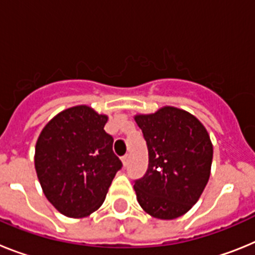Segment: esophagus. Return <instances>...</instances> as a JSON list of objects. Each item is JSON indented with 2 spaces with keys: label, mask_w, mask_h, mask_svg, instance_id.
<instances>
[{
  "label": "esophagus",
  "mask_w": 255,
  "mask_h": 255,
  "mask_svg": "<svg viewBox=\"0 0 255 255\" xmlns=\"http://www.w3.org/2000/svg\"><path fill=\"white\" fill-rule=\"evenodd\" d=\"M121 161H123L124 166H128V163H129V154L124 155L123 158H121Z\"/></svg>",
  "instance_id": "esophagus-1"
}]
</instances>
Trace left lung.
Returning <instances> with one entry per match:
<instances>
[{
	"label": "left lung",
	"instance_id": "obj_1",
	"mask_svg": "<svg viewBox=\"0 0 255 255\" xmlns=\"http://www.w3.org/2000/svg\"><path fill=\"white\" fill-rule=\"evenodd\" d=\"M148 147V170L135 180L141 208L154 218L185 215L203 193L211 175L213 145L194 115L164 106L149 115H135Z\"/></svg>",
	"mask_w": 255,
	"mask_h": 255
}]
</instances>
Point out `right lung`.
I'll use <instances>...</instances> for the list:
<instances>
[{
  "label": "right lung",
  "instance_id": "1",
  "mask_svg": "<svg viewBox=\"0 0 255 255\" xmlns=\"http://www.w3.org/2000/svg\"><path fill=\"white\" fill-rule=\"evenodd\" d=\"M108 116L85 105L61 111L35 144L34 166L49 203L66 217L92 215L105 202L123 163L105 131Z\"/></svg>",
  "mask_w": 255,
  "mask_h": 255
}]
</instances>
